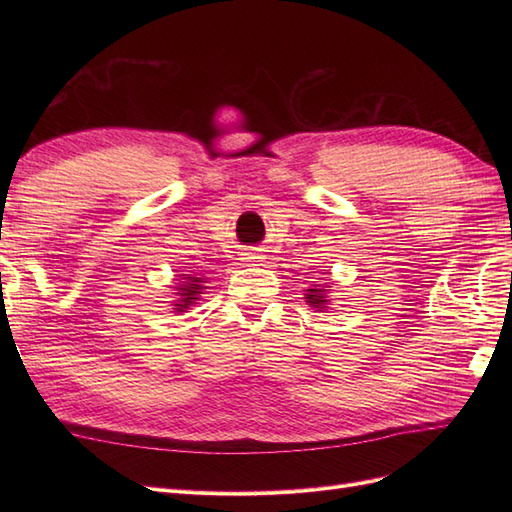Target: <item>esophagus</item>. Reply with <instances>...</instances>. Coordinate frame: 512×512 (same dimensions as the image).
Masks as SVG:
<instances>
[{
  "mask_svg": "<svg viewBox=\"0 0 512 512\" xmlns=\"http://www.w3.org/2000/svg\"><path fill=\"white\" fill-rule=\"evenodd\" d=\"M256 258H260V256H254V254H247V260H256Z\"/></svg>",
  "mask_w": 512,
  "mask_h": 512,
  "instance_id": "obj_1",
  "label": "esophagus"
}]
</instances>
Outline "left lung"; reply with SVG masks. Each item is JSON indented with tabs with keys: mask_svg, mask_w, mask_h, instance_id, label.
I'll list each match as a JSON object with an SVG mask.
<instances>
[{
	"mask_svg": "<svg viewBox=\"0 0 512 512\" xmlns=\"http://www.w3.org/2000/svg\"><path fill=\"white\" fill-rule=\"evenodd\" d=\"M329 288V286H327ZM327 288L324 286H314V288H307V292H305V299H307V303L312 305V307H316L318 312L320 309H324L329 305V299H327Z\"/></svg>",
	"mask_w": 512,
	"mask_h": 512,
	"instance_id": "1",
	"label": "left lung"
}]
</instances>
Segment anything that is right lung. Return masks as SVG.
<instances>
[{
  "instance_id": "add662e5",
  "label": "right lung",
  "mask_w": 512,
  "mask_h": 512,
  "mask_svg": "<svg viewBox=\"0 0 512 512\" xmlns=\"http://www.w3.org/2000/svg\"><path fill=\"white\" fill-rule=\"evenodd\" d=\"M181 280H185V282H181L179 286H175L179 292H175L177 294V301H175V312H185V309H190V305H194V301H198V297L200 294H203V290L207 288V286H203L205 284V277H200V275H190V277H181Z\"/></svg>"
}]
</instances>
